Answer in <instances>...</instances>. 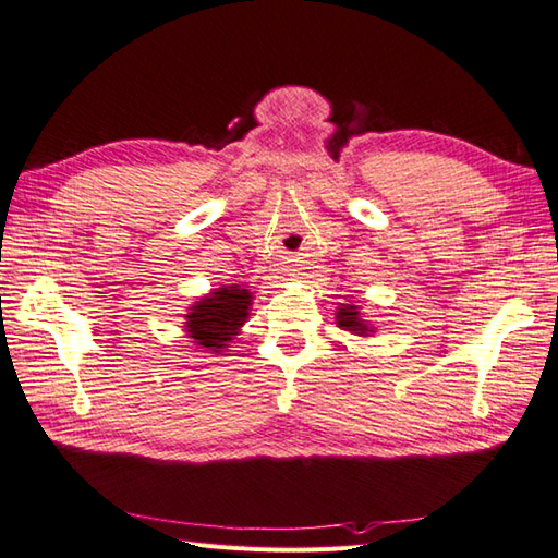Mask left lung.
Returning <instances> with one entry per match:
<instances>
[{"instance_id": "8db88e82", "label": "left lung", "mask_w": 558, "mask_h": 558, "mask_svg": "<svg viewBox=\"0 0 558 558\" xmlns=\"http://www.w3.org/2000/svg\"><path fill=\"white\" fill-rule=\"evenodd\" d=\"M337 325L342 329H349V332H354V335H368V327L359 317L356 305H344V308H339Z\"/></svg>"}]
</instances>
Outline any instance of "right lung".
Masks as SVG:
<instances>
[{
    "label": "right lung",
    "mask_w": 558,
    "mask_h": 558,
    "mask_svg": "<svg viewBox=\"0 0 558 558\" xmlns=\"http://www.w3.org/2000/svg\"><path fill=\"white\" fill-rule=\"evenodd\" d=\"M250 301H253V295L247 293V289H214L211 295L202 299L197 305H192V313L187 315L185 325L190 337L199 347L221 351L226 342H231L238 335V327L245 323Z\"/></svg>",
    "instance_id": "obj_1"
}]
</instances>
